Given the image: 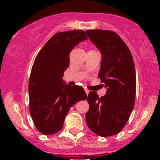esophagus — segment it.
<instances>
[{
    "label": "esophagus",
    "instance_id": "esophagus-1",
    "mask_svg": "<svg viewBox=\"0 0 160 160\" xmlns=\"http://www.w3.org/2000/svg\"><path fill=\"white\" fill-rule=\"evenodd\" d=\"M85 91H86V93H87V95H88L89 93H90V90H87V88H85Z\"/></svg>",
    "mask_w": 160,
    "mask_h": 160
}]
</instances>
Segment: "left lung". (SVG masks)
Masks as SVG:
<instances>
[{"instance_id": "obj_1", "label": "left lung", "mask_w": 160, "mask_h": 160, "mask_svg": "<svg viewBox=\"0 0 160 160\" xmlns=\"http://www.w3.org/2000/svg\"><path fill=\"white\" fill-rule=\"evenodd\" d=\"M86 32L101 52L98 77L107 89L105 95L100 98L95 91L89 93L86 121L96 135L111 136L122 131L135 106V64L128 46L116 32L102 29Z\"/></svg>"}]
</instances>
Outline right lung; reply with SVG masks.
I'll return each instance as SVG.
<instances>
[{"instance_id": "add662e5", "label": "right lung", "mask_w": 160, "mask_h": 160, "mask_svg": "<svg viewBox=\"0 0 160 160\" xmlns=\"http://www.w3.org/2000/svg\"><path fill=\"white\" fill-rule=\"evenodd\" d=\"M86 32L71 30L53 35L37 56L29 82V111L35 127L46 135L62 129L70 107L87 98L82 87L69 86L63 74L70 64V53Z\"/></svg>"}]
</instances>
